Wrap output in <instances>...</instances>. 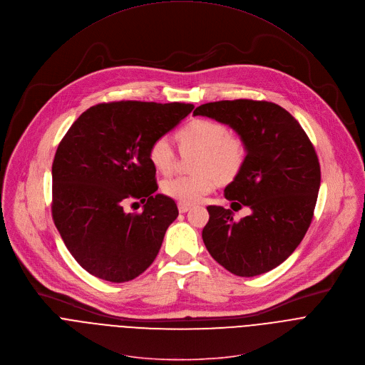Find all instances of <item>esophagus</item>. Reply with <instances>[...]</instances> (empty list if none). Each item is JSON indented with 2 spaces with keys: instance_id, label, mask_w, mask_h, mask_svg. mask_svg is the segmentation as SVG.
Listing matches in <instances>:
<instances>
[{
  "instance_id": "esophagus-1",
  "label": "esophagus",
  "mask_w": 365,
  "mask_h": 365,
  "mask_svg": "<svg viewBox=\"0 0 365 365\" xmlns=\"http://www.w3.org/2000/svg\"><path fill=\"white\" fill-rule=\"evenodd\" d=\"M189 209H190V205H186V203H180V202H179V212H180V213H186Z\"/></svg>"
}]
</instances>
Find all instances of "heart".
Segmentation results:
<instances>
[{"label": "heart", "mask_w": 365, "mask_h": 365, "mask_svg": "<svg viewBox=\"0 0 365 365\" xmlns=\"http://www.w3.org/2000/svg\"><path fill=\"white\" fill-rule=\"evenodd\" d=\"M182 148L197 149L193 175L173 176L163 182L165 195L180 203H196L212 192L220 180L233 179L247 158L244 142L230 135L227 128L216 120L195 118L176 135ZM153 168L162 173L170 172L175 162V150L168 138L156 139L149 149Z\"/></svg>", "instance_id": "heart-1"}]
</instances>
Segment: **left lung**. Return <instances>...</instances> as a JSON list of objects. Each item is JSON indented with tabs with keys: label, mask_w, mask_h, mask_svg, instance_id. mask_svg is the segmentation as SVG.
I'll return each mask as SVG.
<instances>
[{
	"label": "left lung",
	"mask_w": 365,
	"mask_h": 365,
	"mask_svg": "<svg viewBox=\"0 0 365 365\" xmlns=\"http://www.w3.org/2000/svg\"><path fill=\"white\" fill-rule=\"evenodd\" d=\"M193 115L229 126L247 149L244 166L223 195L237 207L248 206L251 215L235 222L230 209L207 206L205 247L237 277L265 274L289 258L312 220L321 183L314 146L275 103L222 100L196 107Z\"/></svg>",
	"instance_id": "left-lung-1"
}]
</instances>
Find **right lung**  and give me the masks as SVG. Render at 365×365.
<instances>
[{"label":"right lung","mask_w":365,"mask_h":365,"mask_svg":"<svg viewBox=\"0 0 365 365\" xmlns=\"http://www.w3.org/2000/svg\"><path fill=\"white\" fill-rule=\"evenodd\" d=\"M192 110L183 103H103L66 133L53 162V219L88 274L120 284L153 264L179 210L156 193L149 149ZM130 197L148 199L142 214L124 210Z\"/></svg>","instance_id":"1"}]
</instances>
